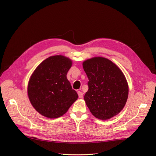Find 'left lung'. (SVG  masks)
<instances>
[{
    "instance_id": "obj_1",
    "label": "left lung",
    "mask_w": 156,
    "mask_h": 156,
    "mask_svg": "<svg viewBox=\"0 0 156 156\" xmlns=\"http://www.w3.org/2000/svg\"><path fill=\"white\" fill-rule=\"evenodd\" d=\"M72 61L62 55L44 60L32 74L28 96L32 105L49 119L62 116L77 100L78 94L71 86L67 73Z\"/></svg>"
}]
</instances>
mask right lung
<instances>
[{
	"mask_svg": "<svg viewBox=\"0 0 156 156\" xmlns=\"http://www.w3.org/2000/svg\"><path fill=\"white\" fill-rule=\"evenodd\" d=\"M88 90L84 96L92 114L107 120L123 109L128 97V84L122 71L107 58L94 57L84 61Z\"/></svg>",
	"mask_w": 156,
	"mask_h": 156,
	"instance_id": "1",
	"label": "right lung"
}]
</instances>
